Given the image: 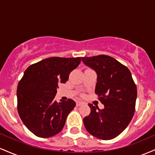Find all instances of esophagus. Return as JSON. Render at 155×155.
I'll list each match as a JSON object with an SVG mask.
<instances>
[{
    "instance_id": "34e87169",
    "label": "esophagus",
    "mask_w": 155,
    "mask_h": 155,
    "mask_svg": "<svg viewBox=\"0 0 155 155\" xmlns=\"http://www.w3.org/2000/svg\"><path fill=\"white\" fill-rule=\"evenodd\" d=\"M84 103L81 102V101H77L76 102V106H81V105H83Z\"/></svg>"
}]
</instances>
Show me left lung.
<instances>
[{
  "label": "left lung",
  "mask_w": 155,
  "mask_h": 155,
  "mask_svg": "<svg viewBox=\"0 0 155 155\" xmlns=\"http://www.w3.org/2000/svg\"><path fill=\"white\" fill-rule=\"evenodd\" d=\"M81 60L97 74L95 92L104 105L100 109L89 104L91 111L84 118V127L96 138L113 139L127 127L134 115L136 85L129 69L111 57H84Z\"/></svg>",
  "instance_id": "left-lung-1"
}]
</instances>
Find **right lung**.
Listing matches in <instances>:
<instances>
[{"mask_svg":"<svg viewBox=\"0 0 155 155\" xmlns=\"http://www.w3.org/2000/svg\"><path fill=\"white\" fill-rule=\"evenodd\" d=\"M81 58L53 57L30 65L18 84L17 111L26 127L36 136L51 137L60 133L68 115L75 107L68 99L58 103V83H65Z\"/></svg>","mask_w":155,"mask_h":155,"instance_id":"1","label":"right lung"}]
</instances>
